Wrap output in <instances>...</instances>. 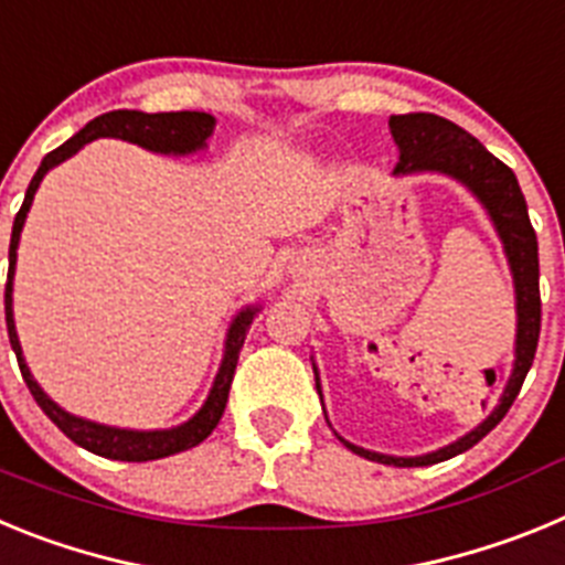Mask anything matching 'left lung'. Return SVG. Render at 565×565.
Returning <instances> with one entry per match:
<instances>
[{
	"label": "left lung",
	"instance_id": "1",
	"mask_svg": "<svg viewBox=\"0 0 565 565\" xmlns=\"http://www.w3.org/2000/svg\"><path fill=\"white\" fill-rule=\"evenodd\" d=\"M391 135L398 149V163L393 169L396 178L407 174H444L461 183L487 212L489 223L495 226L501 237L503 254H507L509 271H512V286H515V359L509 371L503 393L498 404L489 411L478 427L463 433L447 447H438L424 456H384L376 450H364L359 444H351L337 433L339 441L356 456L367 461L391 463V467H430V463L447 461L452 456H461L469 447H476L487 436L515 402L526 379L532 359L537 351V337H541V266H537V237L535 228L529 223L526 201L518 186L515 172L501 163L492 152H487L481 141H476L467 129L447 121L441 115L433 113H411V115H391ZM317 376V393L322 398V384H319V371L313 364Z\"/></svg>",
	"mask_w": 565,
	"mask_h": 565
}]
</instances>
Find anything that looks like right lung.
Instances as JSON below:
<instances>
[{
    "label": "right lung",
    "instance_id": "add662e5",
    "mask_svg": "<svg viewBox=\"0 0 565 565\" xmlns=\"http://www.w3.org/2000/svg\"><path fill=\"white\" fill-rule=\"evenodd\" d=\"M214 115L209 113H141V109H113V113H104L98 118L87 124L84 129H78L70 141H64L62 147L53 149L50 154H44L42 167L36 169L33 181H30L28 192H24V203L19 209L17 221H13V232H10V252H8V286H4V322H8V339L10 348L19 359V371H22L24 384L28 391L33 393L36 404L44 411V416L56 424L58 430L76 441L84 450L96 452V456L113 458V461H154V458H167L174 452L192 450L203 438L212 436V430L221 422L223 411H226L228 391H232L234 367H237L239 348L246 342V333L252 328V322L257 319V313L263 311V302H252V306H243L228 322L226 342H223V359L221 367H217V376H214L212 387H209L206 402L201 404V411L194 413L192 418H186L178 427H167V430H129V427H109V424L89 422V418L73 416L56 404L47 393L42 391V384L33 379L28 362H24L22 342H19L17 322H13V274H17V248L19 239H22L24 221H28V212L33 206V194H36L39 183L44 181V174L53 167L64 163L67 158L84 149V143L98 141V138H118V141L138 143L141 149H149L154 154H174V158H183V154L203 152L209 147V138L214 132Z\"/></svg>",
    "mask_w": 565,
    "mask_h": 565
}]
</instances>
